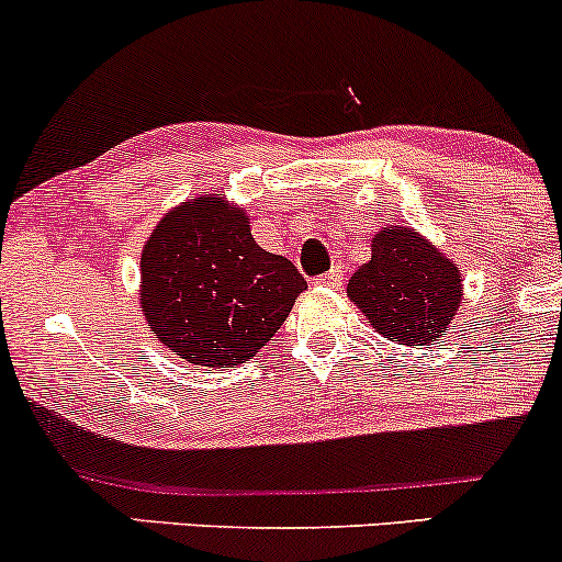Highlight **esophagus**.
Segmentation results:
<instances>
[{
  "mask_svg": "<svg viewBox=\"0 0 562 562\" xmlns=\"http://www.w3.org/2000/svg\"><path fill=\"white\" fill-rule=\"evenodd\" d=\"M341 282H344V274H341V269H338V267H333L330 271H325V274L319 277V280H317V285H319V288H341Z\"/></svg>",
  "mask_w": 562,
  "mask_h": 562,
  "instance_id": "34e87169",
  "label": "esophagus"
}]
</instances>
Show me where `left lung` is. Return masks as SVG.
<instances>
[{"mask_svg": "<svg viewBox=\"0 0 562 562\" xmlns=\"http://www.w3.org/2000/svg\"><path fill=\"white\" fill-rule=\"evenodd\" d=\"M347 295L386 341L431 347L459 314L464 280L453 258L400 224L373 234L371 261L351 274Z\"/></svg>", "mask_w": 562, "mask_h": 562, "instance_id": "1", "label": "left lung"}]
</instances>
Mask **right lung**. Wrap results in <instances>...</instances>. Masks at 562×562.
I'll use <instances>...</instances> for the list:
<instances>
[{
	"label": "right lung",
	"mask_w": 562,
	"mask_h": 562,
	"mask_svg": "<svg viewBox=\"0 0 562 562\" xmlns=\"http://www.w3.org/2000/svg\"><path fill=\"white\" fill-rule=\"evenodd\" d=\"M304 291L293 263L252 239L248 211L221 194L172 207L140 250V312L157 344L194 366L252 360Z\"/></svg>",
	"instance_id": "right-lung-1"
}]
</instances>
